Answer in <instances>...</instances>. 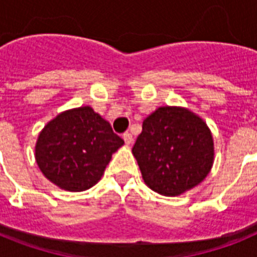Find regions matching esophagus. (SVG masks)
<instances>
[{
	"instance_id": "1",
	"label": "esophagus",
	"mask_w": 257,
	"mask_h": 257,
	"mask_svg": "<svg viewBox=\"0 0 257 257\" xmlns=\"http://www.w3.org/2000/svg\"><path fill=\"white\" fill-rule=\"evenodd\" d=\"M122 138H123L124 143H126L127 145H130L131 143L134 142V138H133V135H131L130 133H124L123 135H122Z\"/></svg>"
}]
</instances>
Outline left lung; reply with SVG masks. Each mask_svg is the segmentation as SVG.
Wrapping results in <instances>:
<instances>
[{
    "instance_id": "obj_1",
    "label": "left lung",
    "mask_w": 257,
    "mask_h": 257,
    "mask_svg": "<svg viewBox=\"0 0 257 257\" xmlns=\"http://www.w3.org/2000/svg\"><path fill=\"white\" fill-rule=\"evenodd\" d=\"M145 184L162 196H179L212 167V135L188 109L161 106L145 118L133 148Z\"/></svg>"
}]
</instances>
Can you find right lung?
I'll return each instance as SVG.
<instances>
[{
  "instance_id": "right-lung-1",
  "label": "right lung",
  "mask_w": 257,
  "mask_h": 257,
  "mask_svg": "<svg viewBox=\"0 0 257 257\" xmlns=\"http://www.w3.org/2000/svg\"><path fill=\"white\" fill-rule=\"evenodd\" d=\"M122 145L109 122L90 106H81L60 113L44 127L36 144V161L59 188L82 192L100 180Z\"/></svg>"
}]
</instances>
